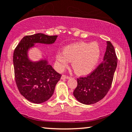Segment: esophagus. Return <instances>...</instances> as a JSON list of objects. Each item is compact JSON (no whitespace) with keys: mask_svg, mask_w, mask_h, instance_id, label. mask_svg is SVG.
Here are the masks:
<instances>
[{"mask_svg":"<svg viewBox=\"0 0 132 132\" xmlns=\"http://www.w3.org/2000/svg\"><path fill=\"white\" fill-rule=\"evenodd\" d=\"M69 76H68V75H62V76H61V78L62 79H69Z\"/></svg>","mask_w":132,"mask_h":132,"instance_id":"esophagus-1","label":"esophagus"}]
</instances>
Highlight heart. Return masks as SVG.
Masks as SVG:
<instances>
[{
	"mask_svg": "<svg viewBox=\"0 0 132 132\" xmlns=\"http://www.w3.org/2000/svg\"><path fill=\"white\" fill-rule=\"evenodd\" d=\"M101 51L96 43L78 42L71 44L64 48L63 52H59L57 61L59 69L67 67L72 61V68L78 74L86 75L95 69L99 61Z\"/></svg>",
	"mask_w": 132,
	"mask_h": 132,
	"instance_id": "1",
	"label": "heart"
}]
</instances>
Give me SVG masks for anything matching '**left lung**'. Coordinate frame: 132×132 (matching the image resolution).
<instances>
[{
    "label": "left lung",
    "instance_id": "8db88e82",
    "mask_svg": "<svg viewBox=\"0 0 132 132\" xmlns=\"http://www.w3.org/2000/svg\"><path fill=\"white\" fill-rule=\"evenodd\" d=\"M117 62L113 46L110 42H107L103 61L90 74L77 78L78 84L73 93L75 98L87 105L103 99L111 87Z\"/></svg>",
    "mask_w": 132,
    "mask_h": 132
}]
</instances>
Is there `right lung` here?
I'll return each mask as SVG.
<instances>
[{"mask_svg":"<svg viewBox=\"0 0 132 132\" xmlns=\"http://www.w3.org/2000/svg\"><path fill=\"white\" fill-rule=\"evenodd\" d=\"M57 38V36L42 33L24 36L14 51L13 64L17 88L22 95L31 103L40 104L50 99L61 75L46 60L31 61L28 51L36 43L50 45L54 43Z\"/></svg>","mask_w":132,"mask_h":132,"instance_id":"obj_1","label":"right lung"}]
</instances>
